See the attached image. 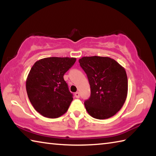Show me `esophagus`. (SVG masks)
<instances>
[{
  "label": "esophagus",
  "mask_w": 156,
  "mask_h": 156,
  "mask_svg": "<svg viewBox=\"0 0 156 156\" xmlns=\"http://www.w3.org/2000/svg\"><path fill=\"white\" fill-rule=\"evenodd\" d=\"M74 95H75V97L77 98H78L80 97V93H79L78 91V92H76Z\"/></svg>",
  "instance_id": "esophagus-1"
}]
</instances>
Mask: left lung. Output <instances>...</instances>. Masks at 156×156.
Returning a JSON list of instances; mask_svg holds the SVG:
<instances>
[{"instance_id": "obj_1", "label": "left lung", "mask_w": 156, "mask_h": 156, "mask_svg": "<svg viewBox=\"0 0 156 156\" xmlns=\"http://www.w3.org/2000/svg\"><path fill=\"white\" fill-rule=\"evenodd\" d=\"M79 62L91 88V96L84 103L87 112L99 120L112 117L120 110L127 96L125 68L109 57H83Z\"/></svg>"}]
</instances>
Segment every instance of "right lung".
<instances>
[{"mask_svg":"<svg viewBox=\"0 0 156 156\" xmlns=\"http://www.w3.org/2000/svg\"><path fill=\"white\" fill-rule=\"evenodd\" d=\"M75 58H45L32 66L26 81L31 105L42 115L56 118L64 114L73 100L63 76L74 65Z\"/></svg>","mask_w":156,"mask_h":156,"instance_id":"add662e5","label":"right lung"}]
</instances>
